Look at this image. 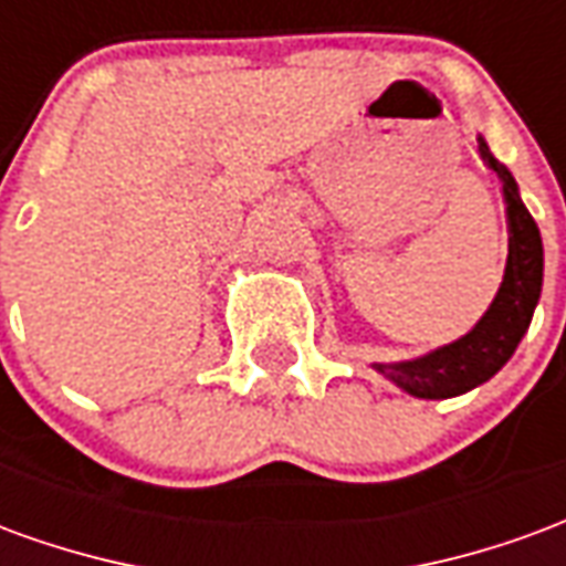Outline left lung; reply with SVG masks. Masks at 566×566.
<instances>
[{
  "instance_id": "obj_1",
  "label": "left lung",
  "mask_w": 566,
  "mask_h": 566,
  "mask_svg": "<svg viewBox=\"0 0 566 566\" xmlns=\"http://www.w3.org/2000/svg\"><path fill=\"white\" fill-rule=\"evenodd\" d=\"M479 154L503 181V202H506V230H510V254L503 282L494 303L479 318L473 331L454 343L433 348L412 360L397 364H373L376 373L391 379L400 391L412 394L418 400H449L485 385L506 367L515 355L522 336L531 327L534 308L543 291V239L539 227L524 209L522 193L512 172L491 154L488 142L479 136Z\"/></svg>"
}]
</instances>
